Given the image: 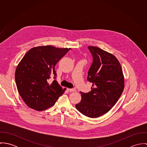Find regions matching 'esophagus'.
I'll list each match as a JSON object with an SVG mask.
<instances>
[{
    "label": "esophagus",
    "mask_w": 147,
    "mask_h": 147,
    "mask_svg": "<svg viewBox=\"0 0 147 147\" xmlns=\"http://www.w3.org/2000/svg\"><path fill=\"white\" fill-rule=\"evenodd\" d=\"M67 90L69 92H75L76 89L75 88H67Z\"/></svg>",
    "instance_id": "obj_1"
}]
</instances>
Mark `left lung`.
<instances>
[{
  "label": "left lung",
  "instance_id": "obj_1",
  "mask_svg": "<svg viewBox=\"0 0 147 147\" xmlns=\"http://www.w3.org/2000/svg\"><path fill=\"white\" fill-rule=\"evenodd\" d=\"M93 62L87 80L92 83L91 91L80 92L82 100L75 105L84 115L97 118L108 112L124 89V76L121 64L111 54L94 46H88Z\"/></svg>",
  "mask_w": 147,
  "mask_h": 147
}]
</instances>
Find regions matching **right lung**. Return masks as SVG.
<instances>
[{"label": "right lung", "mask_w": 147, "mask_h": 147, "mask_svg": "<svg viewBox=\"0 0 147 147\" xmlns=\"http://www.w3.org/2000/svg\"><path fill=\"white\" fill-rule=\"evenodd\" d=\"M69 50L48 45L29 50L19 63L15 81L21 98L27 106L42 111L55 104L66 89L55 80V66ZM53 77L55 80L49 83Z\"/></svg>", "instance_id": "1"}]
</instances>
